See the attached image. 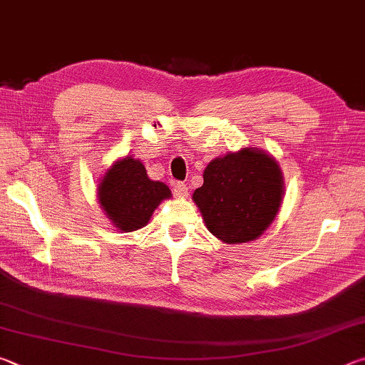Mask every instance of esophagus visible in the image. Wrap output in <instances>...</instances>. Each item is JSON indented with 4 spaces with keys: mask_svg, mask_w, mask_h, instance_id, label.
<instances>
[{
    "mask_svg": "<svg viewBox=\"0 0 365 365\" xmlns=\"http://www.w3.org/2000/svg\"><path fill=\"white\" fill-rule=\"evenodd\" d=\"M174 195L178 197H185L188 195V187L183 182H177L174 185Z\"/></svg>",
    "mask_w": 365,
    "mask_h": 365,
    "instance_id": "34e87169",
    "label": "esophagus"
}]
</instances>
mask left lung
Instances as JSON below:
<instances>
[{
    "label": "left lung",
    "mask_w": 365,
    "mask_h": 365,
    "mask_svg": "<svg viewBox=\"0 0 365 365\" xmlns=\"http://www.w3.org/2000/svg\"><path fill=\"white\" fill-rule=\"evenodd\" d=\"M193 201L207 230L224 243L252 242L274 222L283 200V175L277 160L259 148H243L215 158Z\"/></svg>",
    "instance_id": "left-lung-1"
}]
</instances>
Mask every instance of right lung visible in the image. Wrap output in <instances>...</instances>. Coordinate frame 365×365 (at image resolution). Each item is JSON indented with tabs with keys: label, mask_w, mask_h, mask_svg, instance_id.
<instances>
[{
	"label": "right lung",
	"mask_w": 365,
	"mask_h": 365,
	"mask_svg": "<svg viewBox=\"0 0 365 365\" xmlns=\"http://www.w3.org/2000/svg\"><path fill=\"white\" fill-rule=\"evenodd\" d=\"M170 196L168 185L150 180L141 160L132 156L110 165L98 185V202L120 232L143 228L160 201Z\"/></svg>",
	"instance_id": "obj_1"
}]
</instances>
